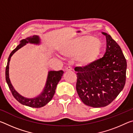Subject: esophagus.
<instances>
[{
	"label": "esophagus",
	"instance_id": "34e87169",
	"mask_svg": "<svg viewBox=\"0 0 133 133\" xmlns=\"http://www.w3.org/2000/svg\"><path fill=\"white\" fill-rule=\"evenodd\" d=\"M72 70V68L70 66L67 67L66 69H65V71H70Z\"/></svg>",
	"mask_w": 133,
	"mask_h": 133
}]
</instances>
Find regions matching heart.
Here are the masks:
<instances>
[{
	"mask_svg": "<svg viewBox=\"0 0 133 133\" xmlns=\"http://www.w3.org/2000/svg\"><path fill=\"white\" fill-rule=\"evenodd\" d=\"M102 46L95 37L86 36L71 40L62 46L60 53L62 55L75 57L79 66L85 68L95 62L102 53Z\"/></svg>",
	"mask_w": 133,
	"mask_h": 133,
	"instance_id": "b5f03b06",
	"label": "heart"
}]
</instances>
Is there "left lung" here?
Masks as SVG:
<instances>
[{
  "label": "left lung",
  "mask_w": 133,
  "mask_h": 133,
  "mask_svg": "<svg viewBox=\"0 0 133 133\" xmlns=\"http://www.w3.org/2000/svg\"><path fill=\"white\" fill-rule=\"evenodd\" d=\"M104 56L85 68L76 67V90L81 100L93 107L107 106L124 87L127 62L120 47L109 35Z\"/></svg>",
  "instance_id": "left-lung-1"
}]
</instances>
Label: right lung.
I'll return each instance as SVG.
<instances>
[{
  "label": "right lung",
  "mask_w": 133,
  "mask_h": 133,
  "mask_svg": "<svg viewBox=\"0 0 133 133\" xmlns=\"http://www.w3.org/2000/svg\"><path fill=\"white\" fill-rule=\"evenodd\" d=\"M28 43L39 45L41 44V39L38 35H33V36L27 37L25 39H22L20 41L19 44L17 45L16 48L11 52L9 56L5 71L6 80L13 97L20 103L30 107L40 108L44 106L52 99L54 94L55 93L57 85L59 81L61 80L64 72L63 70L49 71L48 72V77H47L46 82L44 89L42 93L37 97L33 98H27L20 94L15 89L12 83H11L9 78V63L11 57L13 56V54Z\"/></svg>",
  "instance_id": "1"
}]
</instances>
